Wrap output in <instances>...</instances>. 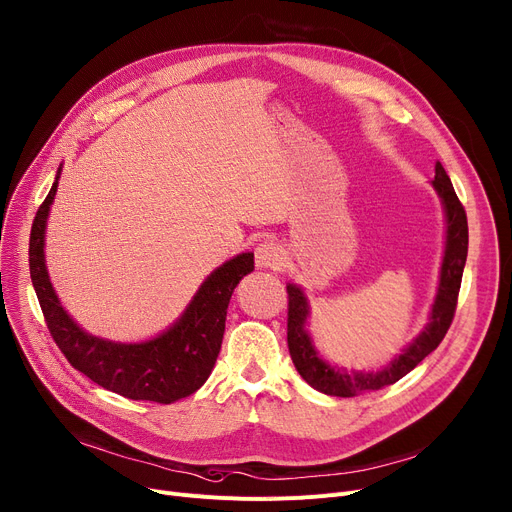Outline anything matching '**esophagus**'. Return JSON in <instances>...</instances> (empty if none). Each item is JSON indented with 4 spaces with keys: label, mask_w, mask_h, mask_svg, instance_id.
<instances>
[{
    "label": "esophagus",
    "mask_w": 512,
    "mask_h": 512,
    "mask_svg": "<svg viewBox=\"0 0 512 512\" xmlns=\"http://www.w3.org/2000/svg\"><path fill=\"white\" fill-rule=\"evenodd\" d=\"M286 261L284 249L274 241H261L255 249V263L265 269H280Z\"/></svg>",
    "instance_id": "obj_1"
}]
</instances>
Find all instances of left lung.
Listing matches in <instances>:
<instances>
[{
  "instance_id": "1",
  "label": "left lung",
  "mask_w": 512,
  "mask_h": 512,
  "mask_svg": "<svg viewBox=\"0 0 512 512\" xmlns=\"http://www.w3.org/2000/svg\"><path fill=\"white\" fill-rule=\"evenodd\" d=\"M434 181L438 197L442 199L447 216V245L445 257H442L440 267V282L438 292L430 311V323L424 331L407 346L393 362H389L383 370L377 372H344L339 368H331L325 360L319 358V352L311 344V337L306 333V317H309V302H306L304 292L296 284H288V348L292 362L300 377L309 383L313 389L333 395V397H354L364 391H377L387 385L397 383L407 372L414 370L430 352L438 348L442 337L447 335L455 309L457 296L461 288L463 267L467 259V216L461 206V201L453 189V183L442 168L440 162L434 166Z\"/></svg>"
}]
</instances>
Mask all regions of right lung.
<instances>
[{"label":"right lung","instance_id":"1","mask_svg":"<svg viewBox=\"0 0 512 512\" xmlns=\"http://www.w3.org/2000/svg\"><path fill=\"white\" fill-rule=\"evenodd\" d=\"M55 183L34 216L30 230V280L55 344L76 370L90 381L135 401L173 403L195 393L208 381L220 354L230 296L255 261L241 253L220 265L201 284L181 319L154 339L140 344H117L94 337L74 323L61 306L45 265V226L57 193Z\"/></svg>","mask_w":512,"mask_h":512}]
</instances>
